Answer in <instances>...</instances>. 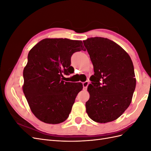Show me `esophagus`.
I'll list each match as a JSON object with an SVG mask.
<instances>
[{"instance_id": "obj_1", "label": "esophagus", "mask_w": 151, "mask_h": 151, "mask_svg": "<svg viewBox=\"0 0 151 151\" xmlns=\"http://www.w3.org/2000/svg\"><path fill=\"white\" fill-rule=\"evenodd\" d=\"M83 89L84 90H86L87 88H88V86L89 85V82L88 81H85L84 82V83H83Z\"/></svg>"}]
</instances>
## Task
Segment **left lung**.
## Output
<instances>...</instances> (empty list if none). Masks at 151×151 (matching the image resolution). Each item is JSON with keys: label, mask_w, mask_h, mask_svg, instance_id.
<instances>
[{"label": "left lung", "mask_w": 151, "mask_h": 151, "mask_svg": "<svg viewBox=\"0 0 151 151\" xmlns=\"http://www.w3.org/2000/svg\"><path fill=\"white\" fill-rule=\"evenodd\" d=\"M83 43L94 72L88 88L90 97L86 103V112L96 122L115 120L129 106L135 89L131 58L108 38H90Z\"/></svg>", "instance_id": "obj_1"}]
</instances>
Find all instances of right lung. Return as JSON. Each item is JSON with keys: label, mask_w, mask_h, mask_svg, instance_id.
<instances>
[{"label": "right lung", "mask_w": 151, "mask_h": 151, "mask_svg": "<svg viewBox=\"0 0 151 151\" xmlns=\"http://www.w3.org/2000/svg\"><path fill=\"white\" fill-rule=\"evenodd\" d=\"M83 48L82 41L47 38L29 51L22 88L31 111L40 120L58 124L69 116L83 87L81 83L62 81L63 73H73L71 57Z\"/></svg>", "instance_id": "obj_1"}]
</instances>
